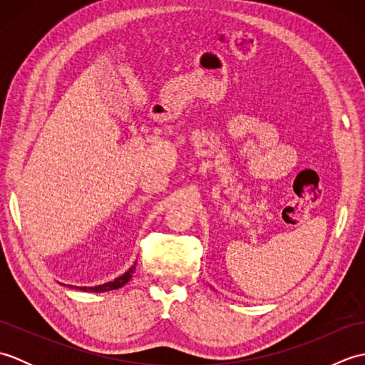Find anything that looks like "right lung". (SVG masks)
<instances>
[{
    "label": "right lung",
    "instance_id": "right-lung-1",
    "mask_svg": "<svg viewBox=\"0 0 365 365\" xmlns=\"http://www.w3.org/2000/svg\"><path fill=\"white\" fill-rule=\"evenodd\" d=\"M135 267H136V263L127 271V273H123V274L119 276L118 279H114L113 282H108V284H103V285H97V287H80V289L84 290V292H94V293L120 289L122 285H125V284L130 281V279H131V274L135 273Z\"/></svg>",
    "mask_w": 365,
    "mask_h": 365
}]
</instances>
